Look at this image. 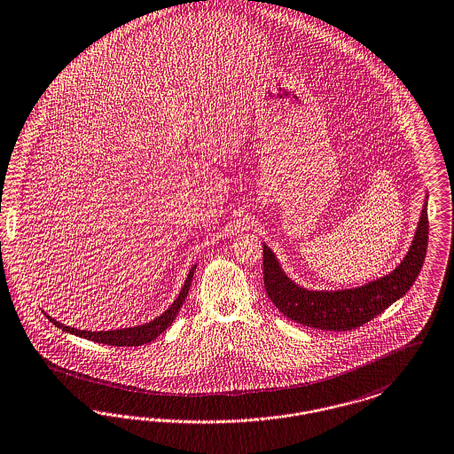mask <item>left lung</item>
<instances>
[{
    "label": "left lung",
    "mask_w": 454,
    "mask_h": 454,
    "mask_svg": "<svg viewBox=\"0 0 454 454\" xmlns=\"http://www.w3.org/2000/svg\"><path fill=\"white\" fill-rule=\"evenodd\" d=\"M427 204H424L412 247L403 262L388 275L358 289L338 292L306 291L282 272L275 254L263 245V284L270 301L284 316L302 326L348 331L377 317L412 287L422 269L427 238Z\"/></svg>",
    "instance_id": "1"
}]
</instances>
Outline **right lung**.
Returning <instances> with one entry per match:
<instances>
[{
    "label": "right lung",
    "instance_id": "right-lung-1",
    "mask_svg": "<svg viewBox=\"0 0 454 454\" xmlns=\"http://www.w3.org/2000/svg\"><path fill=\"white\" fill-rule=\"evenodd\" d=\"M196 265L191 269V272L187 275L184 287L179 292V297L174 301V304L163 312L162 316L155 317L152 323L142 325L137 327H125V329H116V331H81L75 327L64 326L60 323H57L51 316H47V319H51V323H54L55 326L62 331H67L71 334H75L79 338H86L91 340L94 343H103L109 346H142L146 343H152L157 336H160L167 327L174 323V319L177 317L182 304L185 302V297L191 289V282H192V275H194Z\"/></svg>",
    "mask_w": 454,
    "mask_h": 454
}]
</instances>
